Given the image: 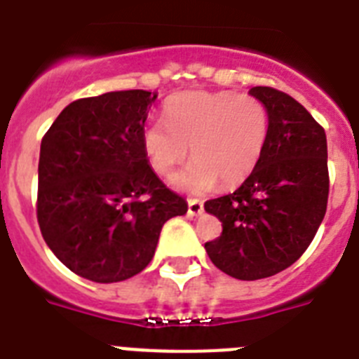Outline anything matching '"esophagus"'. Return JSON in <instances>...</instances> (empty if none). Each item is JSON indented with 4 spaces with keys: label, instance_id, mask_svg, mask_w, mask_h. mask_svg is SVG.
Returning a JSON list of instances; mask_svg holds the SVG:
<instances>
[{
    "label": "esophagus",
    "instance_id": "34e87169",
    "mask_svg": "<svg viewBox=\"0 0 359 359\" xmlns=\"http://www.w3.org/2000/svg\"><path fill=\"white\" fill-rule=\"evenodd\" d=\"M189 215L191 216H198L203 212V201L196 200V198H189Z\"/></svg>",
    "mask_w": 359,
    "mask_h": 359
}]
</instances>
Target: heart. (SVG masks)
Segmentation results:
<instances>
[{
    "label": "heart",
    "instance_id": "heart-1",
    "mask_svg": "<svg viewBox=\"0 0 359 359\" xmlns=\"http://www.w3.org/2000/svg\"><path fill=\"white\" fill-rule=\"evenodd\" d=\"M163 122L143 128L150 167L170 177L191 156L196 158L174 180L187 192H207L216 183L235 187L259 165L271 130L268 106L253 95L233 91H183L163 104Z\"/></svg>",
    "mask_w": 359,
    "mask_h": 359
}]
</instances>
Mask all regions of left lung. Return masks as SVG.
<instances>
[{"mask_svg":"<svg viewBox=\"0 0 359 359\" xmlns=\"http://www.w3.org/2000/svg\"><path fill=\"white\" fill-rule=\"evenodd\" d=\"M271 130L264 154L235 192L205 201L222 235L205 242L212 264L240 280L279 273L306 251L328 203L327 135L308 109L284 91L255 86Z\"/></svg>","mask_w":359,"mask_h":359,"instance_id":"8db88e82","label":"left lung"}]
</instances>
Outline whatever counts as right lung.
Listing matches in <instances>:
<instances>
[{
    "mask_svg": "<svg viewBox=\"0 0 359 359\" xmlns=\"http://www.w3.org/2000/svg\"><path fill=\"white\" fill-rule=\"evenodd\" d=\"M158 95L109 91L62 109L40 147L36 218L62 264L93 283H119L152 260L163 224L185 198L154 174L143 150Z\"/></svg>",
    "mask_w": 359,
    "mask_h": 359,
    "instance_id": "1",
    "label": "right lung"
}]
</instances>
